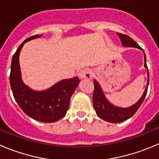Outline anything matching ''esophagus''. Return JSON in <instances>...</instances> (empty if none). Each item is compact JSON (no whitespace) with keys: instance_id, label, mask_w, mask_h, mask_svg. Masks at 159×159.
I'll return each mask as SVG.
<instances>
[{"instance_id":"esophagus-1","label":"esophagus","mask_w":159,"mask_h":159,"mask_svg":"<svg viewBox=\"0 0 159 159\" xmlns=\"http://www.w3.org/2000/svg\"><path fill=\"white\" fill-rule=\"evenodd\" d=\"M93 76V72L90 69H84L79 72V77L81 80H90Z\"/></svg>"}]
</instances>
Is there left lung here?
<instances>
[{
  "label": "left lung",
  "mask_w": 159,
  "mask_h": 159,
  "mask_svg": "<svg viewBox=\"0 0 159 159\" xmlns=\"http://www.w3.org/2000/svg\"><path fill=\"white\" fill-rule=\"evenodd\" d=\"M117 34L120 38L122 46L127 47V48H138V49L143 51V50L129 36L124 35V34L119 33H117ZM143 58H144V67L148 70L147 87L140 100L132 106L128 107V108H120V107L113 105L106 98L103 90L101 89V85L98 84V81L96 80H93L94 90H93V108L95 109L98 117L106 122H111V123H118V122H122L132 117L135 114L136 111L138 110L146 97L149 84V72L148 69V66H147L146 55H145L144 52H143Z\"/></svg>",
  "instance_id": "1"
}]
</instances>
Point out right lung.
<instances>
[{
    "mask_svg": "<svg viewBox=\"0 0 159 159\" xmlns=\"http://www.w3.org/2000/svg\"><path fill=\"white\" fill-rule=\"evenodd\" d=\"M42 35H35L24 40L12 57L10 85L19 106L28 116L43 122H54L65 117L70 98L80 80L77 76L62 80L42 91L32 90L22 81L19 66V54L24 43Z\"/></svg>",
    "mask_w": 159,
    "mask_h": 159,
    "instance_id": "obj_1",
    "label": "right lung"
}]
</instances>
